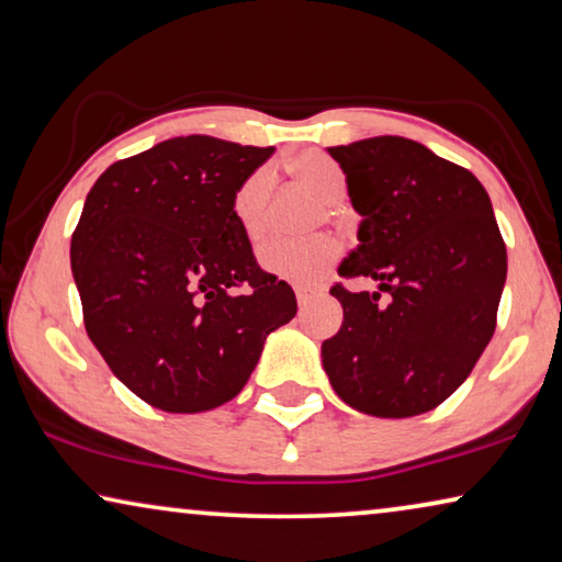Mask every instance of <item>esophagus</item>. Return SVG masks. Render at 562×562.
I'll use <instances>...</instances> for the list:
<instances>
[{
  "mask_svg": "<svg viewBox=\"0 0 562 562\" xmlns=\"http://www.w3.org/2000/svg\"><path fill=\"white\" fill-rule=\"evenodd\" d=\"M295 295H297V305L300 307H307L317 295H321V290L307 288V284H300V288H295Z\"/></svg>",
  "mask_w": 562,
  "mask_h": 562,
  "instance_id": "34e87169",
  "label": "esophagus"
}]
</instances>
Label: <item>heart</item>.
<instances>
[{"label":"heart","mask_w":562,"mask_h":562,"mask_svg":"<svg viewBox=\"0 0 562 562\" xmlns=\"http://www.w3.org/2000/svg\"><path fill=\"white\" fill-rule=\"evenodd\" d=\"M288 169L300 187L307 189L317 201H323L325 216L335 220L338 204L348 194V181L340 166L321 150H303V154L290 158ZM272 191L274 173L262 166V169L249 173L234 194V220L249 241H259L267 234ZM338 257L340 245L333 237H315L307 241L274 239L259 249V265L272 278L292 284H315L323 280L338 262Z\"/></svg>","instance_id":"b5f03b06"}]
</instances>
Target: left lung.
<instances>
[{
  "instance_id": "8db88e82",
  "label": "left lung",
  "mask_w": 562,
  "mask_h": 562,
  "mask_svg": "<svg viewBox=\"0 0 562 562\" xmlns=\"http://www.w3.org/2000/svg\"><path fill=\"white\" fill-rule=\"evenodd\" d=\"M328 154L361 214L338 274L371 278L379 292L330 290L342 325L323 342V368L356 412L426 414L462 386L495 333L507 249L492 201L474 173L416 140L375 136Z\"/></svg>"
}]
</instances>
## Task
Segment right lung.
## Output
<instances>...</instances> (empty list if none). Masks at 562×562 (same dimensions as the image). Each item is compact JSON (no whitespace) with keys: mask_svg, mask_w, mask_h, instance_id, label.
Returning a JSON list of instances; mask_svg holds the SVG:
<instances>
[{"mask_svg":"<svg viewBox=\"0 0 562 562\" xmlns=\"http://www.w3.org/2000/svg\"><path fill=\"white\" fill-rule=\"evenodd\" d=\"M274 148L181 136L100 173L72 232L88 338L125 389L199 414L245 389L265 340L297 313L234 220L239 183Z\"/></svg>","mask_w":562,"mask_h":562,"instance_id":"1","label":"right lung"}]
</instances>
